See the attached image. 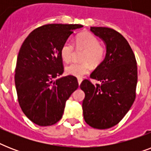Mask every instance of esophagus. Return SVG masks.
I'll return each mask as SVG.
<instances>
[{
	"instance_id": "esophagus-1",
	"label": "esophagus",
	"mask_w": 151,
	"mask_h": 151,
	"mask_svg": "<svg viewBox=\"0 0 151 151\" xmlns=\"http://www.w3.org/2000/svg\"><path fill=\"white\" fill-rule=\"evenodd\" d=\"M81 81H82V78H78V85H81Z\"/></svg>"
}]
</instances>
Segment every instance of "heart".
I'll list each match as a JSON object with an SVG mask.
<instances>
[{
  "label": "heart",
  "instance_id": "obj_1",
  "mask_svg": "<svg viewBox=\"0 0 151 151\" xmlns=\"http://www.w3.org/2000/svg\"><path fill=\"white\" fill-rule=\"evenodd\" d=\"M74 45L77 49L84 50L81 55V63H72L66 66V73L74 77H81L91 70V64L98 66L105 56V49L99 45V39L89 32H83L76 37ZM74 53L73 45L66 41L60 49V56L66 63L70 61Z\"/></svg>",
  "mask_w": 151,
  "mask_h": 151
}]
</instances>
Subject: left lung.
<instances>
[{"label":"left lung","mask_w":151,"mask_h":151,"mask_svg":"<svg viewBox=\"0 0 151 151\" xmlns=\"http://www.w3.org/2000/svg\"><path fill=\"white\" fill-rule=\"evenodd\" d=\"M106 48L105 59L90 75L101 84L85 79L81 84L85 92L82 103L85 122L98 129H110L118 124L136 99L137 65L127 40L107 27H91Z\"/></svg>","instance_id":"left-lung-1"}]
</instances>
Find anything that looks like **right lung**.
<instances>
[{
  "label": "right lung",
  "instance_id": "add662e5",
  "mask_svg": "<svg viewBox=\"0 0 151 151\" xmlns=\"http://www.w3.org/2000/svg\"><path fill=\"white\" fill-rule=\"evenodd\" d=\"M79 24H48L37 28L23 41L16 62L15 84L24 114L40 126L61 119L66 100L78 88L75 77L55 79L63 73L60 49Z\"/></svg>",
  "mask_w": 151,
  "mask_h": 151
}]
</instances>
